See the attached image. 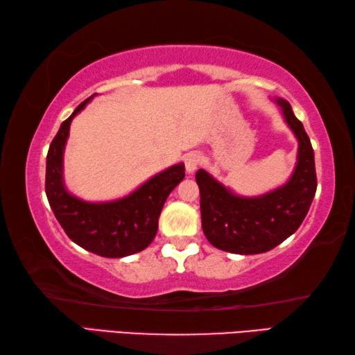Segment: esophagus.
Returning a JSON list of instances; mask_svg holds the SVG:
<instances>
[{"instance_id":"1","label":"esophagus","mask_w":355,"mask_h":355,"mask_svg":"<svg viewBox=\"0 0 355 355\" xmlns=\"http://www.w3.org/2000/svg\"><path fill=\"white\" fill-rule=\"evenodd\" d=\"M202 163V156L196 152H191L188 156L184 158V167H186V172L188 173H194L197 169H199V166Z\"/></svg>"}]
</instances>
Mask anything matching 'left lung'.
<instances>
[{"label":"left lung","instance_id":"1","mask_svg":"<svg viewBox=\"0 0 355 355\" xmlns=\"http://www.w3.org/2000/svg\"><path fill=\"white\" fill-rule=\"evenodd\" d=\"M275 103L299 144L296 167L284 186L263 196L241 197L207 171L196 173L203 233L220 250L254 255L274 249L297 230L315 197V153L309 136L286 100L275 98Z\"/></svg>","mask_w":355,"mask_h":355}]
</instances>
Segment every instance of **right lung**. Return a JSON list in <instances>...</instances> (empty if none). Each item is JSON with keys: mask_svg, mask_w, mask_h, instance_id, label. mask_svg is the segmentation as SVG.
Returning <instances> with one entry per match:
<instances>
[{"mask_svg": "<svg viewBox=\"0 0 355 355\" xmlns=\"http://www.w3.org/2000/svg\"><path fill=\"white\" fill-rule=\"evenodd\" d=\"M94 95L64 120L50 144L45 192L53 213L71 241L100 257L122 258L144 250L153 241L164 202L184 178V164L171 166L117 200L94 203L71 196L64 184V148L71 120Z\"/></svg>", "mask_w": 355, "mask_h": 355, "instance_id": "right-lung-1", "label": "right lung"}]
</instances>
